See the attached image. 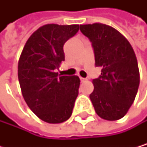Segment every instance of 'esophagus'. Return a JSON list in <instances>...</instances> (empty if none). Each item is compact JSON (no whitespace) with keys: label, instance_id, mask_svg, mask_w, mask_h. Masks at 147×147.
Masks as SVG:
<instances>
[{"label":"esophagus","instance_id":"1","mask_svg":"<svg viewBox=\"0 0 147 147\" xmlns=\"http://www.w3.org/2000/svg\"><path fill=\"white\" fill-rule=\"evenodd\" d=\"M87 78H80V81L81 82H84V81H86Z\"/></svg>","mask_w":147,"mask_h":147}]
</instances>
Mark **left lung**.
Listing matches in <instances>:
<instances>
[{
	"instance_id": "obj_1",
	"label": "left lung",
	"mask_w": 147,
	"mask_h": 147,
	"mask_svg": "<svg viewBox=\"0 0 147 147\" xmlns=\"http://www.w3.org/2000/svg\"><path fill=\"white\" fill-rule=\"evenodd\" d=\"M93 48L95 66L101 74L92 80L90 99L97 115L105 120L123 117L132 105L139 86V70L131 44L115 28L102 24L80 25Z\"/></svg>"
}]
</instances>
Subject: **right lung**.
<instances>
[{"label":"right lung","instance_id":"obj_1","mask_svg":"<svg viewBox=\"0 0 147 147\" xmlns=\"http://www.w3.org/2000/svg\"><path fill=\"white\" fill-rule=\"evenodd\" d=\"M78 30V24L43 25L29 38L19 59L18 80L24 99L48 123L68 120L78 95V77H61L56 72L65 60V42Z\"/></svg>","mask_w":147,"mask_h":147}]
</instances>
